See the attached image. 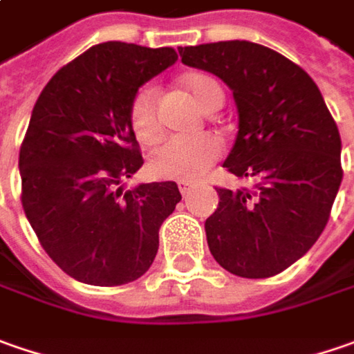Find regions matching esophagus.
I'll use <instances>...</instances> for the list:
<instances>
[{"label":"esophagus","instance_id":"34e87169","mask_svg":"<svg viewBox=\"0 0 354 354\" xmlns=\"http://www.w3.org/2000/svg\"><path fill=\"white\" fill-rule=\"evenodd\" d=\"M178 188H180L182 196H188V192L194 188V184L192 182H186V180H180V182H178Z\"/></svg>","mask_w":354,"mask_h":354}]
</instances>
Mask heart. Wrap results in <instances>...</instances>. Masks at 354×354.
I'll return each instance as SVG.
<instances>
[{"mask_svg":"<svg viewBox=\"0 0 354 354\" xmlns=\"http://www.w3.org/2000/svg\"><path fill=\"white\" fill-rule=\"evenodd\" d=\"M184 85L190 88L202 109L209 111L214 104L223 102V91L216 79L204 73H190L184 77ZM129 120L138 140L150 142L160 131L158 116V91L154 85H142L131 100ZM222 154V145L212 134L196 136H170L164 138L150 152V170L158 178L170 180H196L200 178Z\"/></svg>","mask_w":354,"mask_h":354,"instance_id":"b5f03b06","label":"heart"}]
</instances>
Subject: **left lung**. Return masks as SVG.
<instances>
[{"label": "left lung", "mask_w": 354, "mask_h": 354, "mask_svg": "<svg viewBox=\"0 0 354 354\" xmlns=\"http://www.w3.org/2000/svg\"><path fill=\"white\" fill-rule=\"evenodd\" d=\"M182 63L234 91L238 136L223 168L254 188H216L206 220L214 259L230 273L263 279L311 250L339 192L341 136L313 79L281 53L252 41L180 47Z\"/></svg>", "instance_id": "1"}]
</instances>
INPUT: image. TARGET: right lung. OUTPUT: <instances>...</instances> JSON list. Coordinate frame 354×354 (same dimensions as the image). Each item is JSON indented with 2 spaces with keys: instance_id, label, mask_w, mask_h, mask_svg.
<instances>
[{
  "instance_id": "1",
  "label": "right lung",
  "mask_w": 354,
  "mask_h": 354,
  "mask_svg": "<svg viewBox=\"0 0 354 354\" xmlns=\"http://www.w3.org/2000/svg\"><path fill=\"white\" fill-rule=\"evenodd\" d=\"M172 47L106 41L53 75L19 148L21 204L39 243L77 281L131 283L158 252V230L182 200L176 182L122 192L142 166L129 106L176 63Z\"/></svg>"
}]
</instances>
